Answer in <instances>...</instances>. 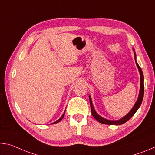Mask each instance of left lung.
Returning <instances> with one entry per match:
<instances>
[{"label":"left lung","mask_w":155,"mask_h":155,"mask_svg":"<svg viewBox=\"0 0 155 155\" xmlns=\"http://www.w3.org/2000/svg\"><path fill=\"white\" fill-rule=\"evenodd\" d=\"M136 65L139 69V71H140V94H139V97L137 102L135 104V105L133 106V109L130 110V111L128 113V114L125 115V116L123 117V118L120 119V120H117V121H111V120H108L103 118L100 116L99 115L96 114V112L95 111V110L94 109V107L92 105V103H91V97L90 96V107H91V114L94 116V118H95L97 121L99 122L100 123H102V124H109V125H120L124 124V123L127 122L128 120H130L131 118V117L133 116V115L135 114V112L137 111V109H139V107H140L141 103H142V100L143 98V93H144V85H143V72L142 70H141V68L140 65H138L137 61H135Z\"/></svg>","instance_id":"left-lung-1"}]
</instances>
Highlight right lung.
Masks as SVG:
<instances>
[{
    "label": "right lung",
    "mask_w": 155,
    "mask_h": 155,
    "mask_svg": "<svg viewBox=\"0 0 155 155\" xmlns=\"http://www.w3.org/2000/svg\"><path fill=\"white\" fill-rule=\"evenodd\" d=\"M64 115H65V112H64V114H63V115H62V116L61 117H60V118L58 120H57V121H56V122H54V123H52V124H56V123H57V122H60V121H61V120L63 119V117H64Z\"/></svg>",
    "instance_id": "add662e5"
}]
</instances>
